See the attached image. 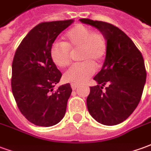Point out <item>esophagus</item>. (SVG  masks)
<instances>
[{"instance_id":"esophagus-1","label":"esophagus","mask_w":151,"mask_h":151,"mask_svg":"<svg viewBox=\"0 0 151 151\" xmlns=\"http://www.w3.org/2000/svg\"><path fill=\"white\" fill-rule=\"evenodd\" d=\"M78 84H74V83H72V84H71V87H72L73 91H75L76 89L78 88Z\"/></svg>"}]
</instances>
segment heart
Segmentation results:
<instances>
[{
	"label": "heart",
	"instance_id": "obj_1",
	"mask_svg": "<svg viewBox=\"0 0 151 151\" xmlns=\"http://www.w3.org/2000/svg\"><path fill=\"white\" fill-rule=\"evenodd\" d=\"M64 43H56L51 47L50 56L53 63L59 68H66L71 63L70 50L80 49L79 60L64 74L67 82L79 84L90 78L96 70L95 63H99L107 53L108 43L104 35L92 31L82 24H77L66 32Z\"/></svg>",
	"mask_w": 151,
	"mask_h": 151
}]
</instances>
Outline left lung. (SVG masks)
Wrapping results in <instances>:
<instances>
[{
    "mask_svg": "<svg viewBox=\"0 0 151 151\" xmlns=\"http://www.w3.org/2000/svg\"><path fill=\"white\" fill-rule=\"evenodd\" d=\"M80 21L97 28L108 43L104 65L94 78L98 85L90 87L86 99L88 111L99 123L116 125L126 120L141 100L146 79L144 59L132 40L116 26L88 18Z\"/></svg>",
    "mask_w": 151,
    "mask_h": 151,
    "instance_id": "left-lung-1",
    "label": "left lung"
}]
</instances>
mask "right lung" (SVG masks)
Listing matches in <instances>:
<instances>
[{"instance_id": "1", "label": "right lung", "mask_w": 151, "mask_h": 151, "mask_svg": "<svg viewBox=\"0 0 151 151\" xmlns=\"http://www.w3.org/2000/svg\"><path fill=\"white\" fill-rule=\"evenodd\" d=\"M73 22V19L41 22L16 50L12 92L21 113L37 126H52L65 116L72 88L66 83L54 91L62 74L51 59L50 49L60 33Z\"/></svg>"}]
</instances>
